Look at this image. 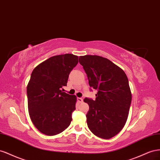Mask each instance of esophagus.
I'll use <instances>...</instances> for the list:
<instances>
[{
  "label": "esophagus",
  "instance_id": "34e87169",
  "mask_svg": "<svg viewBox=\"0 0 160 160\" xmlns=\"http://www.w3.org/2000/svg\"><path fill=\"white\" fill-rule=\"evenodd\" d=\"M77 100L79 102H83V98H78Z\"/></svg>",
  "mask_w": 160,
  "mask_h": 160
}]
</instances>
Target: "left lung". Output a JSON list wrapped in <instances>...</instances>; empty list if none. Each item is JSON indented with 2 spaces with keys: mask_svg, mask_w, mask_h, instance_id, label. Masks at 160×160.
<instances>
[{
  "mask_svg": "<svg viewBox=\"0 0 160 160\" xmlns=\"http://www.w3.org/2000/svg\"><path fill=\"white\" fill-rule=\"evenodd\" d=\"M79 62L87 75L96 99L85 98L89 105L86 121L89 129L100 138L108 139L125 126L131 102L129 80L125 72L108 59L86 55Z\"/></svg>",
  "mask_w": 160,
  "mask_h": 160,
  "instance_id": "left-lung-1",
  "label": "left lung"
}]
</instances>
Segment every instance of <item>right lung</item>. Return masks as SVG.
I'll return each mask as SVG.
<instances>
[{"mask_svg": "<svg viewBox=\"0 0 160 160\" xmlns=\"http://www.w3.org/2000/svg\"><path fill=\"white\" fill-rule=\"evenodd\" d=\"M78 62L71 53L49 58L34 68L27 87L32 122L41 133L52 136L70 125L76 97L63 92L70 72Z\"/></svg>", "mask_w": 160, "mask_h": 160, "instance_id": "right-lung-1", "label": "right lung"}]
</instances>
